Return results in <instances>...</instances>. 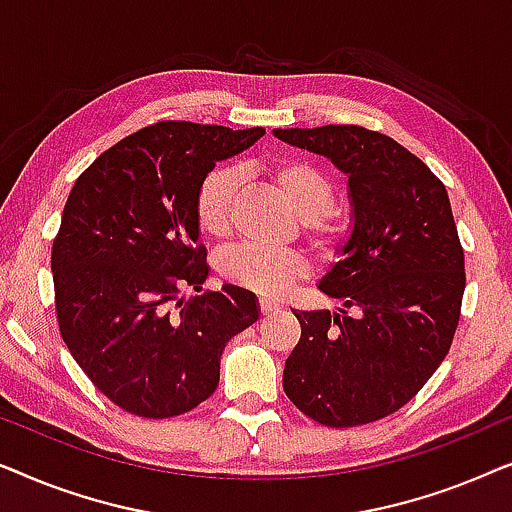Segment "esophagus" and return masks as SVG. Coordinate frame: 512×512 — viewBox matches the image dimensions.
<instances>
[{"instance_id":"34e87169","label":"esophagus","mask_w":512,"mask_h":512,"mask_svg":"<svg viewBox=\"0 0 512 512\" xmlns=\"http://www.w3.org/2000/svg\"><path fill=\"white\" fill-rule=\"evenodd\" d=\"M258 305H261V314H272V312L279 310V305L275 303V300H268V298L258 300Z\"/></svg>"}]
</instances>
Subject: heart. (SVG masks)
<instances>
[{
  "instance_id": "obj_1",
  "label": "heart",
  "mask_w": 512,
  "mask_h": 512,
  "mask_svg": "<svg viewBox=\"0 0 512 512\" xmlns=\"http://www.w3.org/2000/svg\"><path fill=\"white\" fill-rule=\"evenodd\" d=\"M261 172L272 186L291 202L303 219L307 233L319 242H331L340 235V221L331 212L335 188L331 179L303 158H279L263 165ZM237 193V174L230 167H216L202 179L195 195V216L202 233L209 237L228 235L233 223V202ZM219 275L240 289L279 296L298 277L305 275L303 256L289 249H265L256 244L228 249L219 256Z\"/></svg>"
}]
</instances>
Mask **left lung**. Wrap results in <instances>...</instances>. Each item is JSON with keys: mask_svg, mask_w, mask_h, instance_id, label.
Instances as JSON below:
<instances>
[{"mask_svg": "<svg viewBox=\"0 0 512 512\" xmlns=\"http://www.w3.org/2000/svg\"><path fill=\"white\" fill-rule=\"evenodd\" d=\"M272 135L331 160L347 174L352 202V235L319 282L345 310L293 312L300 340L284 391L324 426L377 422L424 387L457 331L466 272L450 198L415 153L382 132L324 125Z\"/></svg>", "mask_w": 512, "mask_h": 512, "instance_id": "obj_1", "label": "left lung"}]
</instances>
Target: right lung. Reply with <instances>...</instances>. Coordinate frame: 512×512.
I'll return each instance as SVG.
<instances>
[{
  "label": "right lung",
  "mask_w": 512,
  "mask_h": 512,
  "mask_svg": "<svg viewBox=\"0 0 512 512\" xmlns=\"http://www.w3.org/2000/svg\"><path fill=\"white\" fill-rule=\"evenodd\" d=\"M263 128L160 121L121 139L76 179L53 240L55 312L90 382L137 417L198 408L228 340L258 319L251 291H202L207 251L195 195ZM191 285L199 296L184 301Z\"/></svg>",
  "instance_id": "obj_1"
}]
</instances>
